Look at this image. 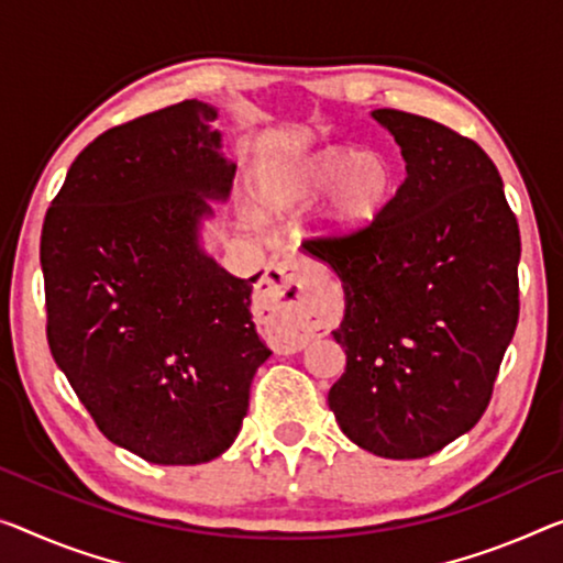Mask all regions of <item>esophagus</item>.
I'll return each mask as SVG.
<instances>
[{
	"instance_id": "1",
	"label": "esophagus",
	"mask_w": 563,
	"mask_h": 563,
	"mask_svg": "<svg viewBox=\"0 0 563 563\" xmlns=\"http://www.w3.org/2000/svg\"><path fill=\"white\" fill-rule=\"evenodd\" d=\"M256 297L264 301L266 309L289 311L294 330L299 332L301 340L309 332L322 330L332 317L324 274L307 258L291 256L272 262L258 284Z\"/></svg>"
}]
</instances>
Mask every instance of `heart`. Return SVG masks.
I'll use <instances>...</instances> for the list:
<instances>
[{
  "mask_svg": "<svg viewBox=\"0 0 563 563\" xmlns=\"http://www.w3.org/2000/svg\"><path fill=\"white\" fill-rule=\"evenodd\" d=\"M395 186L397 173L385 153L319 148L274 168L258 186V203L269 216H289L311 209L330 192L317 231L344 239L379 219Z\"/></svg>",
  "mask_w": 563,
  "mask_h": 563,
  "instance_id": "1",
  "label": "heart"
}]
</instances>
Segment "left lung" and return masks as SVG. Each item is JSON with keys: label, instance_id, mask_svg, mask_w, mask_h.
Returning <instances> with one entry per match:
<instances>
[{"label": "left lung", "instance_id": "1", "mask_svg": "<svg viewBox=\"0 0 563 563\" xmlns=\"http://www.w3.org/2000/svg\"><path fill=\"white\" fill-rule=\"evenodd\" d=\"M402 186L369 229L307 241L340 276L347 354L330 390L344 435L393 461L438 453L486 412L518 322L521 236L498 168L471 137L379 108Z\"/></svg>", "mask_w": 563, "mask_h": 563}]
</instances>
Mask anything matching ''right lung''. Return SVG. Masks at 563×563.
<instances>
[{"label":"right lung","instance_id":"1","mask_svg":"<svg viewBox=\"0 0 563 563\" xmlns=\"http://www.w3.org/2000/svg\"><path fill=\"white\" fill-rule=\"evenodd\" d=\"M201 100L110 128L77 155L42 227L47 342L112 443L158 465L229 451L272 350L252 279L203 252L236 163Z\"/></svg>","mask_w":563,"mask_h":563}]
</instances>
